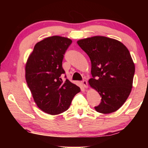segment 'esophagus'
Wrapping results in <instances>:
<instances>
[{"instance_id": "34e87169", "label": "esophagus", "mask_w": 148, "mask_h": 148, "mask_svg": "<svg viewBox=\"0 0 148 148\" xmlns=\"http://www.w3.org/2000/svg\"><path fill=\"white\" fill-rule=\"evenodd\" d=\"M82 84L83 85V86H84L85 88H88V82H87L86 80H83L82 82Z\"/></svg>"}]
</instances>
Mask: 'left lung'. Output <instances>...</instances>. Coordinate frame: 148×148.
Masks as SVG:
<instances>
[{"label": "left lung", "mask_w": 148, "mask_h": 148, "mask_svg": "<svg viewBox=\"0 0 148 148\" xmlns=\"http://www.w3.org/2000/svg\"><path fill=\"white\" fill-rule=\"evenodd\" d=\"M77 44L92 63L89 84L102 97L95 109L102 114L115 112L131 92L135 64L130 52L121 42L104 36L79 40Z\"/></svg>", "instance_id": "8db88e82"}]
</instances>
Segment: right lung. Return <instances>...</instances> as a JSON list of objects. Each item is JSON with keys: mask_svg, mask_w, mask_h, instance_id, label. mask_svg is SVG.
<instances>
[{"mask_svg": "<svg viewBox=\"0 0 148 148\" xmlns=\"http://www.w3.org/2000/svg\"><path fill=\"white\" fill-rule=\"evenodd\" d=\"M71 40L54 36L38 42L25 65V79L40 109L55 115L69 108L73 98L80 88L68 80L60 78L64 54ZM66 77V76H65Z\"/></svg>", "mask_w": 148, "mask_h": 148, "instance_id": "right-lung-1", "label": "right lung"}]
</instances>
